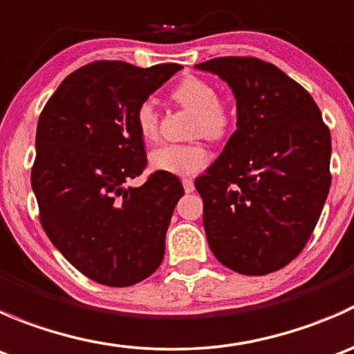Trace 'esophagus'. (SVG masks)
Returning a JSON list of instances; mask_svg holds the SVG:
<instances>
[{
	"mask_svg": "<svg viewBox=\"0 0 354 354\" xmlns=\"http://www.w3.org/2000/svg\"><path fill=\"white\" fill-rule=\"evenodd\" d=\"M183 188H185V192H187V194H192V192L195 190V185H194V180H183Z\"/></svg>",
	"mask_w": 354,
	"mask_h": 354,
	"instance_id": "34e87169",
	"label": "esophagus"
}]
</instances>
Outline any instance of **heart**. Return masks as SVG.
Here are the masks:
<instances>
[{"label":"heart","mask_w":354,"mask_h":354,"mask_svg":"<svg viewBox=\"0 0 354 354\" xmlns=\"http://www.w3.org/2000/svg\"><path fill=\"white\" fill-rule=\"evenodd\" d=\"M171 99L181 108L195 111L192 135L209 140H223L234 124V111L230 102L217 97V91L210 82L200 77H187L173 88ZM135 128L145 144H154L159 138V114L152 101H144L135 111ZM151 166L157 171L188 176L198 173L209 162V152L198 142L173 144L152 151Z\"/></svg>","instance_id":"b5f03b06"}]
</instances>
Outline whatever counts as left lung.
I'll return each mask as SVG.
<instances>
[{
	"label": "left lung",
	"mask_w": 354,
	"mask_h": 354,
	"mask_svg": "<svg viewBox=\"0 0 354 354\" xmlns=\"http://www.w3.org/2000/svg\"><path fill=\"white\" fill-rule=\"evenodd\" d=\"M227 82L238 130L195 180L203 230L223 266L245 276L283 269L305 248L330 188V131L312 95L250 56L197 65Z\"/></svg>",
	"instance_id": "1"
}]
</instances>
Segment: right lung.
I'll return each instance as SVG.
<instances>
[{
	"label": "right lung",
	"mask_w": 354,
	"mask_h": 354,
	"mask_svg": "<svg viewBox=\"0 0 354 354\" xmlns=\"http://www.w3.org/2000/svg\"><path fill=\"white\" fill-rule=\"evenodd\" d=\"M183 66L138 68L94 62L59 84L39 116L32 190L51 243L88 279L124 288L147 279L164 259V240L183 187L147 166L135 111Z\"/></svg>",
	"instance_id": "right-lung-1"
}]
</instances>
